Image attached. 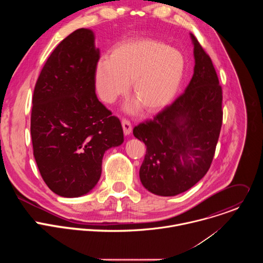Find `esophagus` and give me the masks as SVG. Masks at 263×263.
I'll return each instance as SVG.
<instances>
[{
    "instance_id": "1",
    "label": "esophagus",
    "mask_w": 263,
    "mask_h": 263,
    "mask_svg": "<svg viewBox=\"0 0 263 263\" xmlns=\"http://www.w3.org/2000/svg\"><path fill=\"white\" fill-rule=\"evenodd\" d=\"M122 126H123L125 135H129L132 132V125H131L130 121H128L126 119H123L122 120Z\"/></svg>"
}]
</instances>
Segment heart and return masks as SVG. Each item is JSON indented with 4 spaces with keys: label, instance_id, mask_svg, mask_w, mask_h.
Instances as JSON below:
<instances>
[{
    "label": "heart",
    "instance_id": "obj_1",
    "mask_svg": "<svg viewBox=\"0 0 263 263\" xmlns=\"http://www.w3.org/2000/svg\"><path fill=\"white\" fill-rule=\"evenodd\" d=\"M185 71L183 54L166 44L135 40L117 45L110 57H102L96 69L100 97L114 102L128 90L147 112L166 106L175 97Z\"/></svg>",
    "mask_w": 263,
    "mask_h": 263
}]
</instances>
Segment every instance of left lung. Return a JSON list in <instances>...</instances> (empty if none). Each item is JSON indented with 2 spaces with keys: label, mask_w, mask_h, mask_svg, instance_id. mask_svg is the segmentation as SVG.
Segmentation results:
<instances>
[{
  "label": "left lung",
  "mask_w": 263,
  "mask_h": 263,
  "mask_svg": "<svg viewBox=\"0 0 263 263\" xmlns=\"http://www.w3.org/2000/svg\"><path fill=\"white\" fill-rule=\"evenodd\" d=\"M193 78L184 92L153 119L133 129L146 152L139 170L145 190L173 197L208 172L222 123V91L209 55L196 37Z\"/></svg>",
  "instance_id": "1"
}]
</instances>
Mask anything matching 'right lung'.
Wrapping results in <instances>:
<instances>
[{"mask_svg": "<svg viewBox=\"0 0 263 263\" xmlns=\"http://www.w3.org/2000/svg\"><path fill=\"white\" fill-rule=\"evenodd\" d=\"M99 59L93 32L73 31L52 52L34 88L33 155L60 197L88 194L100 180L105 152L124 142L120 120L96 95Z\"/></svg>", "mask_w": 263, "mask_h": 263, "instance_id": "obj_1", "label": "right lung"}]
</instances>
